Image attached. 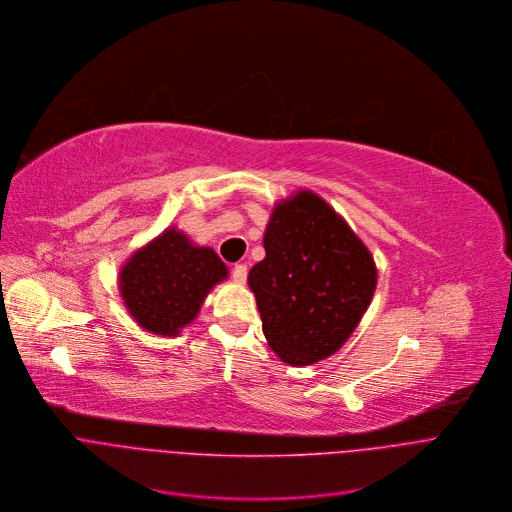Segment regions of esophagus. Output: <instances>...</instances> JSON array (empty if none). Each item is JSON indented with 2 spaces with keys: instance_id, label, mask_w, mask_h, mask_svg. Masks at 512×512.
I'll return each instance as SVG.
<instances>
[{
  "instance_id": "esophagus-1",
  "label": "esophagus",
  "mask_w": 512,
  "mask_h": 512,
  "mask_svg": "<svg viewBox=\"0 0 512 512\" xmlns=\"http://www.w3.org/2000/svg\"><path fill=\"white\" fill-rule=\"evenodd\" d=\"M232 278H234L236 282L244 284L246 278H248V266H246V264H236V266L232 268Z\"/></svg>"
}]
</instances>
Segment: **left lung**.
<instances>
[{
    "instance_id": "8db88e82",
    "label": "left lung",
    "mask_w": 512,
    "mask_h": 512,
    "mask_svg": "<svg viewBox=\"0 0 512 512\" xmlns=\"http://www.w3.org/2000/svg\"><path fill=\"white\" fill-rule=\"evenodd\" d=\"M266 258L248 284L272 351L311 365L351 337L377 286V268L347 222L313 191L276 203L264 234Z\"/></svg>"
}]
</instances>
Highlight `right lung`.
<instances>
[{
    "label": "right lung",
    "mask_w": 512,
    "mask_h": 512,
    "mask_svg": "<svg viewBox=\"0 0 512 512\" xmlns=\"http://www.w3.org/2000/svg\"><path fill=\"white\" fill-rule=\"evenodd\" d=\"M228 276L212 248H199L167 228L137 250L119 274L127 311L149 333L175 337L199 313L203 298Z\"/></svg>",
    "instance_id": "obj_1"
}]
</instances>
